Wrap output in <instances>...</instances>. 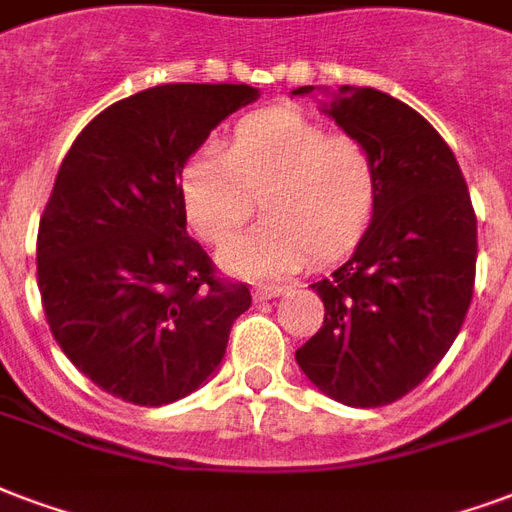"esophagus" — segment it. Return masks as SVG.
I'll use <instances>...</instances> for the list:
<instances>
[{
	"label": "esophagus",
	"instance_id": "esophagus-1",
	"mask_svg": "<svg viewBox=\"0 0 512 512\" xmlns=\"http://www.w3.org/2000/svg\"><path fill=\"white\" fill-rule=\"evenodd\" d=\"M280 294H286V286H264V283H259V286L253 288V297L259 299V302H264V299H272V297H280Z\"/></svg>",
	"mask_w": 512,
	"mask_h": 512
}]
</instances>
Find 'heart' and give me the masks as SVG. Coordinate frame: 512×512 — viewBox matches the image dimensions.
Here are the masks:
<instances>
[{
    "mask_svg": "<svg viewBox=\"0 0 512 512\" xmlns=\"http://www.w3.org/2000/svg\"><path fill=\"white\" fill-rule=\"evenodd\" d=\"M259 197L264 218L221 251L237 275H283L310 256L332 259L367 232L378 205V167L367 145L329 134L297 110H261L234 126L226 153L199 148L180 172L191 229L221 245Z\"/></svg>",
    "mask_w": 512,
    "mask_h": 512,
    "instance_id": "1",
    "label": "heart"
}]
</instances>
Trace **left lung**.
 <instances>
[{
    "label": "left lung",
    "instance_id": "8db88e82",
    "mask_svg": "<svg viewBox=\"0 0 512 512\" xmlns=\"http://www.w3.org/2000/svg\"><path fill=\"white\" fill-rule=\"evenodd\" d=\"M326 113L372 153L378 205L351 259L310 286L324 302V326L297 364L343 405H391L440 364L464 324L478 221L459 161L413 107L340 86Z\"/></svg>",
    "mask_w": 512,
    "mask_h": 512
}]
</instances>
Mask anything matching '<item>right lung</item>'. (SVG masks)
Masks as SVG:
<instances>
[{"label":"right lung","mask_w":512,"mask_h":512,"mask_svg":"<svg viewBox=\"0 0 512 512\" xmlns=\"http://www.w3.org/2000/svg\"><path fill=\"white\" fill-rule=\"evenodd\" d=\"M259 91L167 83L115 102L72 142L37 232V286L56 343L91 383L169 405L221 364L248 283L215 272L186 232L180 172Z\"/></svg>","instance_id":"right-lung-1"}]
</instances>
